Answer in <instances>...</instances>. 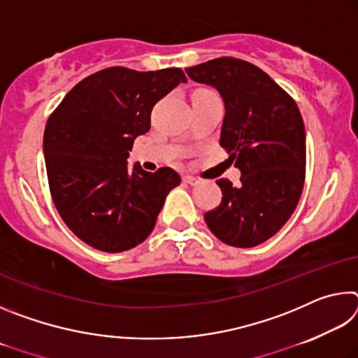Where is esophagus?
<instances>
[{
  "instance_id": "obj_1",
  "label": "esophagus",
  "mask_w": 358,
  "mask_h": 358,
  "mask_svg": "<svg viewBox=\"0 0 358 358\" xmlns=\"http://www.w3.org/2000/svg\"><path fill=\"white\" fill-rule=\"evenodd\" d=\"M183 183L194 186V185H197V183H199V180H197V178H194V177H191V175H185V177H183Z\"/></svg>"
}]
</instances>
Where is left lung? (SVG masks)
<instances>
[{"label": "left lung", "mask_w": 358, "mask_h": 358, "mask_svg": "<svg viewBox=\"0 0 358 358\" xmlns=\"http://www.w3.org/2000/svg\"><path fill=\"white\" fill-rule=\"evenodd\" d=\"M226 106L220 145L240 169V186L217 180L222 201L203 215L222 243L252 248L280 230L300 201L306 171L305 124L295 101L268 74L232 57L186 68Z\"/></svg>", "instance_id": "obj_1"}]
</instances>
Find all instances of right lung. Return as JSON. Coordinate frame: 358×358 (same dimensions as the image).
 <instances>
[{
  "mask_svg": "<svg viewBox=\"0 0 358 358\" xmlns=\"http://www.w3.org/2000/svg\"><path fill=\"white\" fill-rule=\"evenodd\" d=\"M186 82L178 68H107L83 78L48 117L44 156L53 203L72 232L106 252L148 237L167 194L180 185L171 167L147 172L128 156L150 129L151 108Z\"/></svg>",
  "mask_w": 358,
  "mask_h": 358,
  "instance_id": "add662e5",
  "label": "right lung"
}]
</instances>
